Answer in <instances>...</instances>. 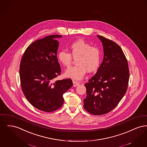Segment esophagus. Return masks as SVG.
Here are the masks:
<instances>
[{
    "label": "esophagus",
    "mask_w": 147,
    "mask_h": 147,
    "mask_svg": "<svg viewBox=\"0 0 147 147\" xmlns=\"http://www.w3.org/2000/svg\"><path fill=\"white\" fill-rule=\"evenodd\" d=\"M73 86H78L80 84L79 83H78V82L75 81V80H73Z\"/></svg>",
    "instance_id": "esophagus-1"
}]
</instances>
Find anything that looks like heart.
Returning a JSON list of instances; mask_svg holds the SVG:
<instances>
[{"label": "heart", "instance_id": "1", "mask_svg": "<svg viewBox=\"0 0 147 147\" xmlns=\"http://www.w3.org/2000/svg\"><path fill=\"white\" fill-rule=\"evenodd\" d=\"M70 52L62 50L58 53V58L61 64L66 67L70 66L73 57L76 58L77 65L67 69L65 76L74 80H80L84 76L86 70L95 71L102 61V52L98 47L92 46L82 39L76 40L70 44Z\"/></svg>", "mask_w": 147, "mask_h": 147}]
</instances>
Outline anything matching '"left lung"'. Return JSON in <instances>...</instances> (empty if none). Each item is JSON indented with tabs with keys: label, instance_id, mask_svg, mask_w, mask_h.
<instances>
[{
	"label": "left lung",
	"instance_id": "left-lung-1",
	"mask_svg": "<svg viewBox=\"0 0 147 147\" xmlns=\"http://www.w3.org/2000/svg\"><path fill=\"white\" fill-rule=\"evenodd\" d=\"M97 36L103 44V61L95 75L85 84L87 95L83 101L88 112L100 115L112 111L125 95L129 70L120 46L104 36Z\"/></svg>",
	"mask_w": 147,
	"mask_h": 147
}]
</instances>
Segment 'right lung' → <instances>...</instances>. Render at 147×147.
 <instances>
[{
  "label": "right lung",
  "instance_id": "obj_1",
  "mask_svg": "<svg viewBox=\"0 0 147 147\" xmlns=\"http://www.w3.org/2000/svg\"><path fill=\"white\" fill-rule=\"evenodd\" d=\"M61 35H51L30 44L24 53L19 74L22 91L35 108L52 112L63 105V95L73 86L70 79L54 78L61 74L57 53Z\"/></svg>",
  "mask_w": 147,
  "mask_h": 147
}]
</instances>
